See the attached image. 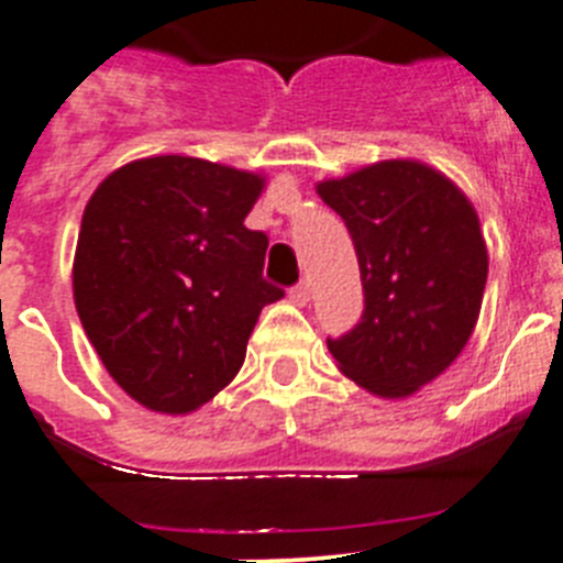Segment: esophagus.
Instances as JSON below:
<instances>
[{
  "label": "esophagus",
  "instance_id": "esophagus-1",
  "mask_svg": "<svg viewBox=\"0 0 563 563\" xmlns=\"http://www.w3.org/2000/svg\"><path fill=\"white\" fill-rule=\"evenodd\" d=\"M288 297H291L294 306H308V300H311V286H308V280L297 283V286L288 291Z\"/></svg>",
  "mask_w": 563,
  "mask_h": 563
}]
</instances>
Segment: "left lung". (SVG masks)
Wrapping results in <instances>:
<instances>
[{"label":"left lung","instance_id":"obj_1","mask_svg":"<svg viewBox=\"0 0 563 563\" xmlns=\"http://www.w3.org/2000/svg\"><path fill=\"white\" fill-rule=\"evenodd\" d=\"M317 194L351 232L362 319L328 351L344 376L382 398L438 378L468 342L488 280L479 219L443 174L415 159L367 165Z\"/></svg>","mask_w":563,"mask_h":563}]
</instances>
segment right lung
<instances>
[{
    "label": "right lung",
    "instance_id": "1",
    "mask_svg": "<svg viewBox=\"0 0 563 563\" xmlns=\"http://www.w3.org/2000/svg\"><path fill=\"white\" fill-rule=\"evenodd\" d=\"M263 179L151 156L100 181L73 266L80 325L109 376L154 412L185 415L235 378L261 308L269 238L244 227Z\"/></svg>",
    "mask_w": 563,
    "mask_h": 563
}]
</instances>
